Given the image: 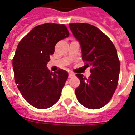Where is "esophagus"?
Here are the masks:
<instances>
[{"instance_id":"obj_1","label":"esophagus","mask_w":135,"mask_h":135,"mask_svg":"<svg viewBox=\"0 0 135 135\" xmlns=\"http://www.w3.org/2000/svg\"><path fill=\"white\" fill-rule=\"evenodd\" d=\"M75 74L73 73H71V72H70V73H69V78H71V77H73V76H74Z\"/></svg>"}]
</instances>
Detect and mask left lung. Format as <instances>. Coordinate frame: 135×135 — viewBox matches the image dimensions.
Here are the masks:
<instances>
[{"label": "left lung", "instance_id": "left-lung-1", "mask_svg": "<svg viewBox=\"0 0 135 135\" xmlns=\"http://www.w3.org/2000/svg\"><path fill=\"white\" fill-rule=\"evenodd\" d=\"M74 36L80 42L82 60L90 65L89 78L76 74L80 84L76 89L77 99L85 108H101L112 99L116 89L120 63L113 42L99 28L89 23H70Z\"/></svg>", "mask_w": 135, "mask_h": 135}]
</instances>
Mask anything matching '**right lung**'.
Here are the masks:
<instances>
[{
  "instance_id": "right-lung-1",
  "label": "right lung",
  "mask_w": 135,
  "mask_h": 135,
  "mask_svg": "<svg viewBox=\"0 0 135 135\" xmlns=\"http://www.w3.org/2000/svg\"><path fill=\"white\" fill-rule=\"evenodd\" d=\"M69 36L64 24L44 23L34 27L17 45L13 59L15 83L34 108L46 109L60 98L68 74L62 69L53 73L46 64L56 44Z\"/></svg>"
}]
</instances>
